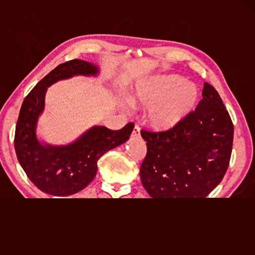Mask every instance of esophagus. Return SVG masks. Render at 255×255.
<instances>
[{
  "instance_id": "esophagus-1",
  "label": "esophagus",
  "mask_w": 255,
  "mask_h": 255,
  "mask_svg": "<svg viewBox=\"0 0 255 255\" xmlns=\"http://www.w3.org/2000/svg\"><path fill=\"white\" fill-rule=\"evenodd\" d=\"M139 131H140V128L137 124L134 125V129H133V132L131 134V137H139Z\"/></svg>"
}]
</instances>
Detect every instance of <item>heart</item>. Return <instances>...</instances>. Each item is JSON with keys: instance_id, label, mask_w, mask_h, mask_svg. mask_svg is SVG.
I'll list each match as a JSON object with an SVG mask.
<instances>
[{"instance_id": "1", "label": "heart", "mask_w": 255, "mask_h": 255, "mask_svg": "<svg viewBox=\"0 0 255 255\" xmlns=\"http://www.w3.org/2000/svg\"><path fill=\"white\" fill-rule=\"evenodd\" d=\"M198 89L178 74H164L142 80L128 97L132 107L149 109L151 126L170 131L180 126L194 111Z\"/></svg>"}]
</instances>
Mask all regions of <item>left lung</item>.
<instances>
[{"mask_svg":"<svg viewBox=\"0 0 255 255\" xmlns=\"http://www.w3.org/2000/svg\"><path fill=\"white\" fill-rule=\"evenodd\" d=\"M195 112L176 129L142 135L146 155L139 176L158 204L185 208L203 202L229 168L234 125L213 86L205 83Z\"/></svg>","mask_w":255,"mask_h":255,"instance_id":"obj_1","label":"left lung"}]
</instances>
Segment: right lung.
<instances>
[{"label":"right lung","instance_id":"obj_1","mask_svg":"<svg viewBox=\"0 0 255 255\" xmlns=\"http://www.w3.org/2000/svg\"><path fill=\"white\" fill-rule=\"evenodd\" d=\"M97 74V67L83 60L60 64L40 80L22 102L14 148L26 176L44 193L68 196L82 191L95 178L99 158L129 139L133 123L117 131L93 126L73 142L64 145L43 144L38 138V121L44 112L47 88L62 79Z\"/></svg>","mask_w":255,"mask_h":255}]
</instances>
